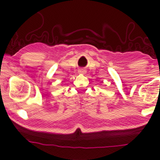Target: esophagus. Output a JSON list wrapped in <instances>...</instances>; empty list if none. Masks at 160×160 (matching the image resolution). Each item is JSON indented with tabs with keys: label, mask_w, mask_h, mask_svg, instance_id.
I'll return each instance as SVG.
<instances>
[{
	"label": "esophagus",
	"mask_w": 160,
	"mask_h": 160,
	"mask_svg": "<svg viewBox=\"0 0 160 160\" xmlns=\"http://www.w3.org/2000/svg\"><path fill=\"white\" fill-rule=\"evenodd\" d=\"M79 73H80V74H85L86 71H84V70H80V71H79Z\"/></svg>",
	"instance_id": "esophagus-1"
}]
</instances>
